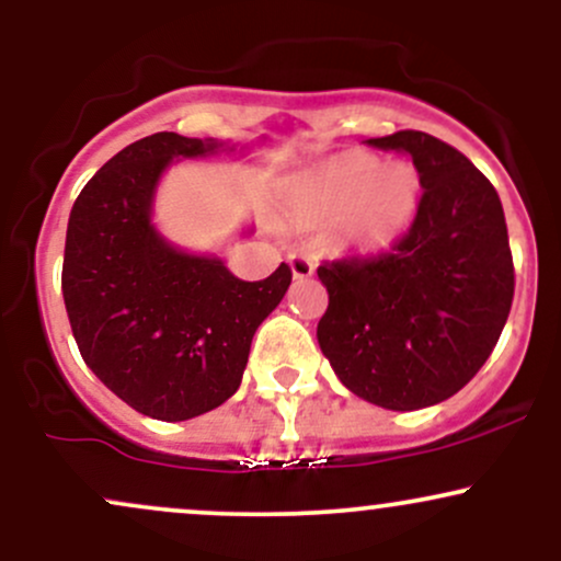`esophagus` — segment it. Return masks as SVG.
<instances>
[{
    "instance_id": "esophagus-1",
    "label": "esophagus",
    "mask_w": 561,
    "mask_h": 561,
    "mask_svg": "<svg viewBox=\"0 0 561 561\" xmlns=\"http://www.w3.org/2000/svg\"><path fill=\"white\" fill-rule=\"evenodd\" d=\"M289 268H293L295 279H308V276H313V272H317V263L308 259V255L293 253L289 255Z\"/></svg>"
}]
</instances>
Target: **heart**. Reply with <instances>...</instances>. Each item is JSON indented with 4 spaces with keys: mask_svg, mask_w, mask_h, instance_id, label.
I'll use <instances>...</instances> for the list:
<instances>
[{
    "mask_svg": "<svg viewBox=\"0 0 561 561\" xmlns=\"http://www.w3.org/2000/svg\"><path fill=\"white\" fill-rule=\"evenodd\" d=\"M300 195L311 210L337 216L351 248H388L403 234L420 210L422 182L411 163L379 165L371 152H343L302 176Z\"/></svg>",
    "mask_w": 561,
    "mask_h": 561,
    "instance_id": "b5f03b06",
    "label": "heart"
}]
</instances>
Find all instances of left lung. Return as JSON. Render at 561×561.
<instances>
[{
  "label": "left lung",
  "mask_w": 561,
  "mask_h": 561,
  "mask_svg": "<svg viewBox=\"0 0 561 561\" xmlns=\"http://www.w3.org/2000/svg\"><path fill=\"white\" fill-rule=\"evenodd\" d=\"M366 145L411 156L420 210L385 253L321 263L330 306L317 337L347 390L414 411L465 388L499 343L514 298L506 218L495 186L446 141L405 128Z\"/></svg>",
  "instance_id": "1"
}]
</instances>
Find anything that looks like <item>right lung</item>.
<instances>
[{
  "label": "right lung",
  "instance_id": "right-lung-1",
  "mask_svg": "<svg viewBox=\"0 0 561 561\" xmlns=\"http://www.w3.org/2000/svg\"><path fill=\"white\" fill-rule=\"evenodd\" d=\"M214 139L160 131L124 147L89 179L68 218L62 298L89 369L139 414L184 422L240 388L261 321L285 298L282 263L242 282L210 255L173 248L150 224L173 158L218 150Z\"/></svg>",
  "mask_w": 561,
  "mask_h": 561
}]
</instances>
